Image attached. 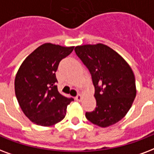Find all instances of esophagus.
<instances>
[{"label":"esophagus","mask_w":154,"mask_h":154,"mask_svg":"<svg viewBox=\"0 0 154 154\" xmlns=\"http://www.w3.org/2000/svg\"><path fill=\"white\" fill-rule=\"evenodd\" d=\"M75 99H76V101H77V102H81L82 99V96L81 95V94H78V95H77L75 97Z\"/></svg>","instance_id":"1"}]
</instances>
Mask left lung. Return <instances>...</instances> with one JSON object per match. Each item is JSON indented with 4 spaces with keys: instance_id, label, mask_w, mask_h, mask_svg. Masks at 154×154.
<instances>
[{
    "instance_id": "1",
    "label": "left lung",
    "mask_w": 154,
    "mask_h": 154,
    "mask_svg": "<svg viewBox=\"0 0 154 154\" xmlns=\"http://www.w3.org/2000/svg\"><path fill=\"white\" fill-rule=\"evenodd\" d=\"M77 56L87 67L95 88L96 108L86 112L92 124L106 128L121 120L137 95L133 71L126 60L103 43L77 46Z\"/></svg>"
}]
</instances>
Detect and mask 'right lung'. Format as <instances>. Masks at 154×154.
<instances>
[{
    "mask_svg": "<svg viewBox=\"0 0 154 154\" xmlns=\"http://www.w3.org/2000/svg\"><path fill=\"white\" fill-rule=\"evenodd\" d=\"M73 48L43 43L24 60L17 71L16 98L25 116L37 125L49 127L61 121L67 106L73 101L60 94L56 85L59 63Z\"/></svg>",
    "mask_w": 154,
    "mask_h": 154,
    "instance_id": "right-lung-1",
    "label": "right lung"
}]
</instances>
